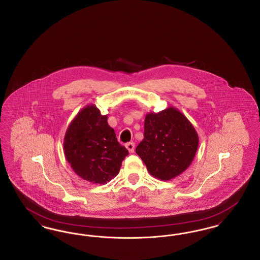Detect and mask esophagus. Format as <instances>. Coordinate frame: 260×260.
<instances>
[{
    "label": "esophagus",
    "mask_w": 260,
    "mask_h": 260,
    "mask_svg": "<svg viewBox=\"0 0 260 260\" xmlns=\"http://www.w3.org/2000/svg\"><path fill=\"white\" fill-rule=\"evenodd\" d=\"M135 143L134 142H129V143H126L125 144V148L128 150L129 153H134L135 152Z\"/></svg>",
    "instance_id": "34e87169"
}]
</instances>
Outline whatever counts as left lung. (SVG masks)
Instances as JSON below:
<instances>
[{"mask_svg":"<svg viewBox=\"0 0 260 260\" xmlns=\"http://www.w3.org/2000/svg\"><path fill=\"white\" fill-rule=\"evenodd\" d=\"M198 145L194 125L183 113L170 106L159 113L146 114L144 138L136 152L152 176L167 181L190 167Z\"/></svg>","mask_w":260,"mask_h":260,"instance_id":"1","label":"left lung"}]
</instances>
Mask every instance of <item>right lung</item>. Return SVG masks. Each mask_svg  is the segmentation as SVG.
<instances>
[{
  "label": "right lung",
  "mask_w": 260,
  "mask_h": 260,
  "mask_svg": "<svg viewBox=\"0 0 260 260\" xmlns=\"http://www.w3.org/2000/svg\"><path fill=\"white\" fill-rule=\"evenodd\" d=\"M107 119L95 104H88L75 116L63 139L64 155L74 173L93 184L109 182L128 155Z\"/></svg>",
  "instance_id": "obj_1"
}]
</instances>
